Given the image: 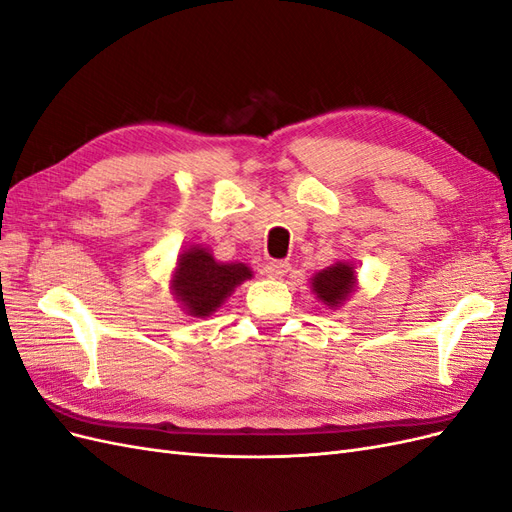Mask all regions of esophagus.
<instances>
[{"label": "esophagus", "instance_id": "34e87169", "mask_svg": "<svg viewBox=\"0 0 512 512\" xmlns=\"http://www.w3.org/2000/svg\"><path fill=\"white\" fill-rule=\"evenodd\" d=\"M290 271V262L286 260H269L265 265V273L269 277H284Z\"/></svg>", "mask_w": 512, "mask_h": 512}]
</instances>
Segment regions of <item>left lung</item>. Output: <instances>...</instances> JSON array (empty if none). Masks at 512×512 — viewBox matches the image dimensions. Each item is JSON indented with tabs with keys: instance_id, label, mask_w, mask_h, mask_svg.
<instances>
[{
	"instance_id": "obj_1",
	"label": "left lung",
	"mask_w": 512,
	"mask_h": 512,
	"mask_svg": "<svg viewBox=\"0 0 512 512\" xmlns=\"http://www.w3.org/2000/svg\"><path fill=\"white\" fill-rule=\"evenodd\" d=\"M354 280V267L346 265V262H337V265L316 273L312 286L322 303H327L329 307H337L348 299V294L354 288Z\"/></svg>"
}]
</instances>
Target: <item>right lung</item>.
I'll use <instances>...</instances> for the list:
<instances>
[{"mask_svg": "<svg viewBox=\"0 0 512 512\" xmlns=\"http://www.w3.org/2000/svg\"><path fill=\"white\" fill-rule=\"evenodd\" d=\"M252 271L245 265H220L205 247H190L183 252L175 275V294L192 316H209L241 282L250 280Z\"/></svg>", "mask_w": 512, "mask_h": 512, "instance_id": "obj_1", "label": "right lung"}]
</instances>
